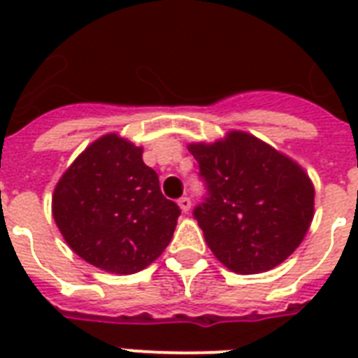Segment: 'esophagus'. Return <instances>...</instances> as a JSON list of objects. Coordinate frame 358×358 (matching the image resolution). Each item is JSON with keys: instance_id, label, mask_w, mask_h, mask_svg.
<instances>
[{"instance_id": "esophagus-1", "label": "esophagus", "mask_w": 358, "mask_h": 358, "mask_svg": "<svg viewBox=\"0 0 358 358\" xmlns=\"http://www.w3.org/2000/svg\"><path fill=\"white\" fill-rule=\"evenodd\" d=\"M178 206L184 213L189 212V210H191V199H189V196H182V199H178Z\"/></svg>"}]
</instances>
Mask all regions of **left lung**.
I'll use <instances>...</instances> for the list:
<instances>
[{
    "label": "left lung",
    "instance_id": "left-lung-1",
    "mask_svg": "<svg viewBox=\"0 0 358 358\" xmlns=\"http://www.w3.org/2000/svg\"><path fill=\"white\" fill-rule=\"evenodd\" d=\"M206 185L193 217L223 266L252 275L282 264L305 238L314 217L308 174L255 135L189 145Z\"/></svg>",
    "mask_w": 358,
    "mask_h": 358
}]
</instances>
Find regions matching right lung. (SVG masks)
I'll use <instances>...</instances> for the list:
<instances>
[{"label": "right lung", "mask_w": 358, "mask_h": 358, "mask_svg": "<svg viewBox=\"0 0 358 358\" xmlns=\"http://www.w3.org/2000/svg\"><path fill=\"white\" fill-rule=\"evenodd\" d=\"M52 212L76 255L103 271L129 275L150 266L171 243L180 208L163 196L143 148L108 134L61 176Z\"/></svg>", "instance_id": "add662e5"}]
</instances>
